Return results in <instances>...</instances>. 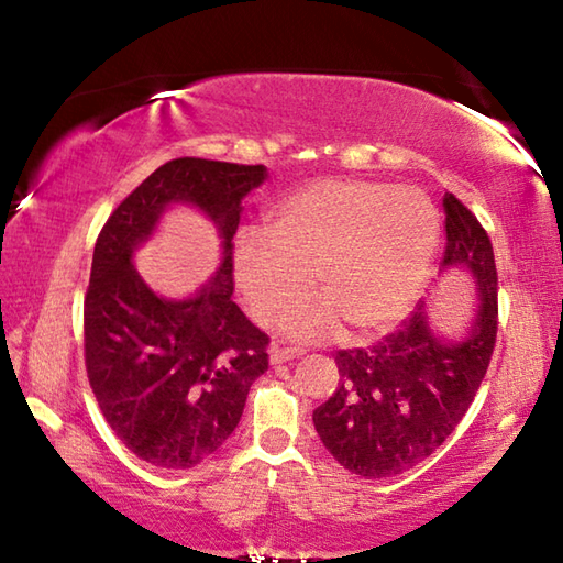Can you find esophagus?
<instances>
[{
    "instance_id": "34e87169",
    "label": "esophagus",
    "mask_w": 563,
    "mask_h": 563,
    "mask_svg": "<svg viewBox=\"0 0 563 563\" xmlns=\"http://www.w3.org/2000/svg\"><path fill=\"white\" fill-rule=\"evenodd\" d=\"M307 351L305 349H273L271 351V363L273 365H283L292 361V357H302Z\"/></svg>"
}]
</instances>
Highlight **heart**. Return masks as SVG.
I'll return each instance as SVG.
<instances>
[{
    "label": "heart",
    "mask_w": 563,
    "mask_h": 563,
    "mask_svg": "<svg viewBox=\"0 0 563 563\" xmlns=\"http://www.w3.org/2000/svg\"><path fill=\"white\" fill-rule=\"evenodd\" d=\"M440 242L435 202L416 186L321 178L268 212L266 234L239 232L232 273L263 327L280 321L314 283L321 297L285 319L295 339L341 329L377 333L409 312Z\"/></svg>",
    "instance_id": "obj_1"
}]
</instances>
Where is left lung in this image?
I'll list each match as a JSON object with an SVG mask.
<instances>
[{
    "label": "left lung",
    "mask_w": 563,
    "mask_h": 563,
    "mask_svg": "<svg viewBox=\"0 0 563 563\" xmlns=\"http://www.w3.org/2000/svg\"><path fill=\"white\" fill-rule=\"evenodd\" d=\"M445 208L442 268H470L482 305L464 341H440L418 305L369 349L336 353L341 382L314 409V428L345 470L385 479L430 457L460 426L492 363L498 331L494 246L476 214L452 194Z\"/></svg>",
    "instance_id": "8db88e82"
}]
</instances>
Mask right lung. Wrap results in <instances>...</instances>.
Returning a JSON list of instances; mask_svg holds the SVG:
<instances>
[{"label": "right lung", "instance_id": "obj_1", "mask_svg": "<svg viewBox=\"0 0 563 563\" xmlns=\"http://www.w3.org/2000/svg\"><path fill=\"white\" fill-rule=\"evenodd\" d=\"M263 164L172 159L150 174L93 246L84 297V363L113 433L159 470H190L232 435L271 339L232 302V236ZM169 201H190L219 224L223 263L196 298L162 301L132 268V251Z\"/></svg>", "mask_w": 563, "mask_h": 563}]
</instances>
